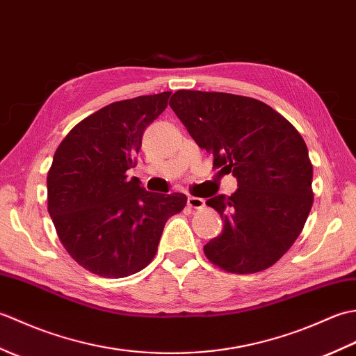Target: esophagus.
<instances>
[{"instance_id":"1","label":"esophagus","mask_w":356,"mask_h":356,"mask_svg":"<svg viewBox=\"0 0 356 356\" xmlns=\"http://www.w3.org/2000/svg\"><path fill=\"white\" fill-rule=\"evenodd\" d=\"M188 207L193 209H202L203 207H205V200L200 197H194V195H190V197H188Z\"/></svg>"}]
</instances>
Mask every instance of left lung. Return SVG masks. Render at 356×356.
Wrapping results in <instances>:
<instances>
[{"instance_id": "obj_1", "label": "left lung", "mask_w": 356, "mask_h": 356, "mask_svg": "<svg viewBox=\"0 0 356 356\" xmlns=\"http://www.w3.org/2000/svg\"><path fill=\"white\" fill-rule=\"evenodd\" d=\"M170 107L213 166L237 177L231 197L207 200L223 231L203 246L207 259L231 274L268 269L289 251L314 203L312 162L289 120L254 97L179 90Z\"/></svg>"}]
</instances>
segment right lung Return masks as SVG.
<instances>
[{
    "label": "right lung",
    "mask_w": 356,
    "mask_h": 356,
    "mask_svg": "<svg viewBox=\"0 0 356 356\" xmlns=\"http://www.w3.org/2000/svg\"><path fill=\"white\" fill-rule=\"evenodd\" d=\"M171 92L113 102L82 119L53 156L47 209L59 240L82 268L122 278L154 259L163 226L186 205L180 193L154 194L128 179L145 128Z\"/></svg>",
    "instance_id": "right-lung-1"
}]
</instances>
